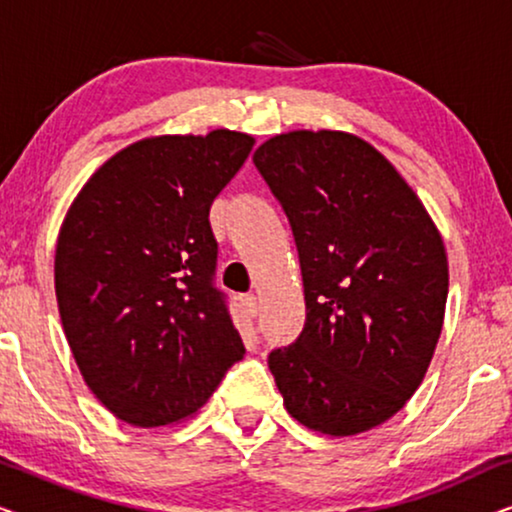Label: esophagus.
I'll list each match as a JSON object with an SVG mask.
<instances>
[{"mask_svg": "<svg viewBox=\"0 0 512 512\" xmlns=\"http://www.w3.org/2000/svg\"><path fill=\"white\" fill-rule=\"evenodd\" d=\"M242 305H244V310H247L249 317H256L258 314V298L256 296H244Z\"/></svg>", "mask_w": 512, "mask_h": 512, "instance_id": "1", "label": "esophagus"}]
</instances>
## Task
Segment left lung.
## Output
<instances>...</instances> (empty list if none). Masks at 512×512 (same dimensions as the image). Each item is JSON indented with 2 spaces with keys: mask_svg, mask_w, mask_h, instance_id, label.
<instances>
[{
  "mask_svg": "<svg viewBox=\"0 0 512 512\" xmlns=\"http://www.w3.org/2000/svg\"><path fill=\"white\" fill-rule=\"evenodd\" d=\"M254 165L289 219L303 275V331L268 354L286 410L328 436L373 429L415 394L440 338V233L394 165L347 132L277 135Z\"/></svg>",
  "mask_w": 512,
  "mask_h": 512,
  "instance_id": "obj_1",
  "label": "left lung"
}]
</instances>
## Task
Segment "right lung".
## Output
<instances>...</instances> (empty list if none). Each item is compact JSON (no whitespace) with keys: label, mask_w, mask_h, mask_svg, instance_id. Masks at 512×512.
Listing matches in <instances>:
<instances>
[{"label":"right lung","mask_w":512,"mask_h":512,"mask_svg":"<svg viewBox=\"0 0 512 512\" xmlns=\"http://www.w3.org/2000/svg\"><path fill=\"white\" fill-rule=\"evenodd\" d=\"M251 146L230 130L144 139L107 160L62 221V328L88 389L132 426L193 415L242 361L209 207Z\"/></svg>","instance_id":"add662e5"}]
</instances>
